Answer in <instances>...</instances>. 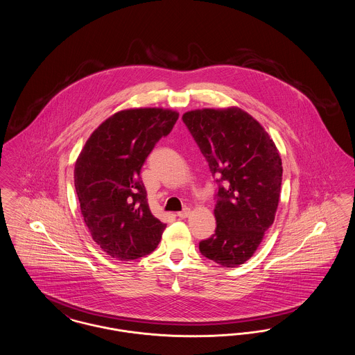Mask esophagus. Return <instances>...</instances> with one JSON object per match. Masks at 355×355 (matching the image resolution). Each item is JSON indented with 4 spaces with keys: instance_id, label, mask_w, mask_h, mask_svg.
Segmentation results:
<instances>
[{
    "instance_id": "obj_1",
    "label": "esophagus",
    "mask_w": 355,
    "mask_h": 355,
    "mask_svg": "<svg viewBox=\"0 0 355 355\" xmlns=\"http://www.w3.org/2000/svg\"><path fill=\"white\" fill-rule=\"evenodd\" d=\"M189 214H190V209L185 207L182 211H178V213H177V217H178V218H181V220H184V218H186Z\"/></svg>"
}]
</instances>
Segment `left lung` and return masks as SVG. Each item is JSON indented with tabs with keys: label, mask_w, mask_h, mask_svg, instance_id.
<instances>
[{
	"label": "left lung",
	"mask_w": 355,
	"mask_h": 355,
	"mask_svg": "<svg viewBox=\"0 0 355 355\" xmlns=\"http://www.w3.org/2000/svg\"><path fill=\"white\" fill-rule=\"evenodd\" d=\"M182 121L217 182L216 232L200 242L203 257L236 268L257 250L274 222L282 161L265 129L238 107L187 112Z\"/></svg>",
	"instance_id": "obj_1"
}]
</instances>
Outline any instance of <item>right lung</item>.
Segmentation results:
<instances>
[{"instance_id": "right-lung-1", "label": "right lung", "mask_w": 355, "mask_h": 355, "mask_svg": "<svg viewBox=\"0 0 355 355\" xmlns=\"http://www.w3.org/2000/svg\"><path fill=\"white\" fill-rule=\"evenodd\" d=\"M177 119L166 109L122 110L102 122L78 155L74 186L85 223L102 250L119 261L154 252L166 227L149 209L139 173Z\"/></svg>"}]
</instances>
